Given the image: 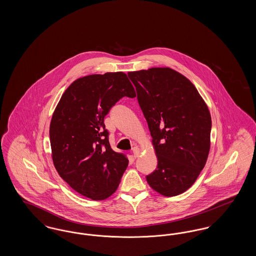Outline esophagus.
Masks as SVG:
<instances>
[{
  "label": "esophagus",
  "mask_w": 256,
  "mask_h": 256,
  "mask_svg": "<svg viewBox=\"0 0 256 256\" xmlns=\"http://www.w3.org/2000/svg\"><path fill=\"white\" fill-rule=\"evenodd\" d=\"M139 154H140L139 148L134 146V148H132V156H134V158H137L139 156Z\"/></svg>",
  "instance_id": "obj_1"
}]
</instances>
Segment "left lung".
<instances>
[{"label":"left lung","mask_w":256,"mask_h":256,"mask_svg":"<svg viewBox=\"0 0 256 256\" xmlns=\"http://www.w3.org/2000/svg\"><path fill=\"white\" fill-rule=\"evenodd\" d=\"M158 158L146 176L159 194L174 196L195 183L210 150L211 116L194 84L170 68L128 72Z\"/></svg>","instance_id":"obj_1"}]
</instances>
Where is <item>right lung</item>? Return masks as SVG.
Here are the masks:
<instances>
[{
    "label": "right lung",
    "mask_w": 256,
    "mask_h": 256,
    "mask_svg": "<svg viewBox=\"0 0 256 256\" xmlns=\"http://www.w3.org/2000/svg\"><path fill=\"white\" fill-rule=\"evenodd\" d=\"M135 96L122 72L80 78L61 96L50 124L52 158L80 195L102 200L117 190L128 159L111 148L104 119L120 98Z\"/></svg>",
    "instance_id": "1"
}]
</instances>
